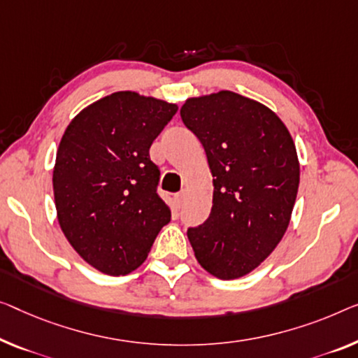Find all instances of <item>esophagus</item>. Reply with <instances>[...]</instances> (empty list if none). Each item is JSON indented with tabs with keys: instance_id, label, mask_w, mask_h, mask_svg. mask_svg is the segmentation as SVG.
Listing matches in <instances>:
<instances>
[{
	"instance_id": "34e87169",
	"label": "esophagus",
	"mask_w": 358,
	"mask_h": 358,
	"mask_svg": "<svg viewBox=\"0 0 358 358\" xmlns=\"http://www.w3.org/2000/svg\"><path fill=\"white\" fill-rule=\"evenodd\" d=\"M183 201H185V191H181V193L175 194V202H177L178 209L181 207V204H183Z\"/></svg>"
}]
</instances>
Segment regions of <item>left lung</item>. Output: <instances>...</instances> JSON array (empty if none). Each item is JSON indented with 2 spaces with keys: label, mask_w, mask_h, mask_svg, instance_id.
Listing matches in <instances>:
<instances>
[{
  "label": "left lung",
  "mask_w": 358,
  "mask_h": 358,
  "mask_svg": "<svg viewBox=\"0 0 358 358\" xmlns=\"http://www.w3.org/2000/svg\"><path fill=\"white\" fill-rule=\"evenodd\" d=\"M180 115L215 177L210 213L188 228L189 243L209 273L239 278L273 252L289 225L299 188L296 146L275 112L233 92L188 99Z\"/></svg>",
  "instance_id": "8db88e82"
}]
</instances>
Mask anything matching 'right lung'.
I'll use <instances>...</instances> for the list:
<instances>
[{
  "mask_svg": "<svg viewBox=\"0 0 358 358\" xmlns=\"http://www.w3.org/2000/svg\"><path fill=\"white\" fill-rule=\"evenodd\" d=\"M177 110L119 92L83 109L64 133L52 173L57 218L80 257L106 275L136 270L170 222L149 148Z\"/></svg>",
  "mask_w": 358,
  "mask_h": 358,
  "instance_id": "add662e5",
  "label": "right lung"
}]
</instances>
